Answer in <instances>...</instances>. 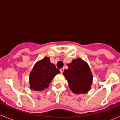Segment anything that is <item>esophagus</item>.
Returning <instances> with one entry per match:
<instances>
[{
  "label": "esophagus",
  "mask_w": 120,
  "mask_h": 120,
  "mask_svg": "<svg viewBox=\"0 0 120 120\" xmlns=\"http://www.w3.org/2000/svg\"><path fill=\"white\" fill-rule=\"evenodd\" d=\"M60 72H61V73H63V71H64V68H62L60 69Z\"/></svg>",
  "instance_id": "esophagus-1"
}]
</instances>
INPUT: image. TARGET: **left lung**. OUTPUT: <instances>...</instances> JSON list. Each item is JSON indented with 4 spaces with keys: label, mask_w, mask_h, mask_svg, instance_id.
Instances as JSON below:
<instances>
[{
    "label": "left lung",
    "mask_w": 120,
    "mask_h": 120,
    "mask_svg": "<svg viewBox=\"0 0 120 120\" xmlns=\"http://www.w3.org/2000/svg\"><path fill=\"white\" fill-rule=\"evenodd\" d=\"M67 65L68 68L63 74L71 91L77 95L88 92L93 82V75L88 64L81 58H77Z\"/></svg>",
    "instance_id": "1"
}]
</instances>
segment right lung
<instances>
[{
	"mask_svg": "<svg viewBox=\"0 0 120 120\" xmlns=\"http://www.w3.org/2000/svg\"><path fill=\"white\" fill-rule=\"evenodd\" d=\"M59 73V70L50 62L49 57H45L39 60L35 64L29 75L30 89L35 91L46 89L53 78Z\"/></svg>",
	"mask_w": 120,
	"mask_h": 120,
	"instance_id": "right-lung-1",
	"label": "right lung"
}]
</instances>
